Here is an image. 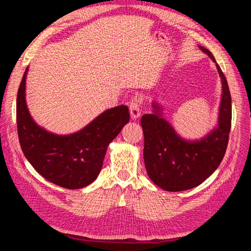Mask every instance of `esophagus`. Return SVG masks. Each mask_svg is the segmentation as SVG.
<instances>
[{
  "instance_id": "esophagus-1",
  "label": "esophagus",
  "mask_w": 251,
  "mask_h": 251,
  "mask_svg": "<svg viewBox=\"0 0 251 251\" xmlns=\"http://www.w3.org/2000/svg\"><path fill=\"white\" fill-rule=\"evenodd\" d=\"M140 105H141L140 96H135L130 103V113H131L132 119H136L140 116V113H141Z\"/></svg>"
}]
</instances>
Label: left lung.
I'll return each mask as SVG.
<instances>
[{
    "instance_id": "obj_1",
    "label": "left lung",
    "mask_w": 251,
    "mask_h": 251,
    "mask_svg": "<svg viewBox=\"0 0 251 251\" xmlns=\"http://www.w3.org/2000/svg\"><path fill=\"white\" fill-rule=\"evenodd\" d=\"M199 48L216 64L222 83L217 126L201 139L187 140L175 131L162 115L161 104L153 102V113L141 117L144 135L143 158L150 179L168 192L200 185L221 163L231 126V96L228 83L212 53Z\"/></svg>"
}]
</instances>
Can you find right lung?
<instances>
[{"mask_svg": "<svg viewBox=\"0 0 251 251\" xmlns=\"http://www.w3.org/2000/svg\"><path fill=\"white\" fill-rule=\"evenodd\" d=\"M17 97V124L23 153L34 170L58 186L78 189L97 178L113 139L130 120L126 105L105 110L81 130L69 135L51 133L37 125L26 103V77Z\"/></svg>", "mask_w": 251, "mask_h": 251, "instance_id": "1", "label": "right lung"}]
</instances>
